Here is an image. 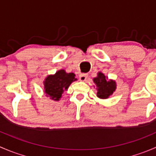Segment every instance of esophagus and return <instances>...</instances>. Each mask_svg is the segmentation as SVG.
Masks as SVG:
<instances>
[{"label": "esophagus", "instance_id": "esophagus-1", "mask_svg": "<svg viewBox=\"0 0 156 156\" xmlns=\"http://www.w3.org/2000/svg\"><path fill=\"white\" fill-rule=\"evenodd\" d=\"M87 74H85V73L80 74V75H79L80 81H86V79H87Z\"/></svg>", "mask_w": 156, "mask_h": 156}]
</instances>
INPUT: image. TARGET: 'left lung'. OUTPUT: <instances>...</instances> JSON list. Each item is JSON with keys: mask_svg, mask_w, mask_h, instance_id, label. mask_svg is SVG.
Instances as JSON below:
<instances>
[{"mask_svg": "<svg viewBox=\"0 0 156 156\" xmlns=\"http://www.w3.org/2000/svg\"><path fill=\"white\" fill-rule=\"evenodd\" d=\"M94 82L97 84V97L101 99H106L115 90V82L107 81L106 77L101 72H99L97 78H94Z\"/></svg>", "mask_w": 156, "mask_h": 156, "instance_id": "left-lung-1", "label": "left lung"}]
</instances>
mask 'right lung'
Here are the masks:
<instances>
[{"mask_svg": "<svg viewBox=\"0 0 156 156\" xmlns=\"http://www.w3.org/2000/svg\"><path fill=\"white\" fill-rule=\"evenodd\" d=\"M75 76V74L66 73L64 70H59L55 75H49L44 82L46 96H50L53 100H59L63 91L68 89L72 81L76 80Z\"/></svg>", "mask_w": 156, "mask_h": 156, "instance_id": "1", "label": "right lung"}]
</instances>
